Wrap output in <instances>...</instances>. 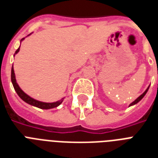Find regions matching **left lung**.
<instances>
[{
  "mask_svg": "<svg viewBox=\"0 0 158 158\" xmlns=\"http://www.w3.org/2000/svg\"><path fill=\"white\" fill-rule=\"evenodd\" d=\"M149 87H150V85L148 87V89H146V90H145L144 93H143V94H141V95H140V96L139 97V98H138L137 99H135V101L133 102H131V103L130 104V106H131L135 105V104H137L138 102H139L141 101V99H142L143 98V97H144L145 95H146V94H147V92H148V89H149Z\"/></svg>",
  "mask_w": 158,
  "mask_h": 158,
  "instance_id": "obj_1",
  "label": "left lung"
}]
</instances>
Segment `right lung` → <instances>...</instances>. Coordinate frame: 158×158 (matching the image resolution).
I'll return each instance as SVG.
<instances>
[{
	"instance_id": "obj_1",
	"label": "right lung",
	"mask_w": 158,
	"mask_h": 158,
	"mask_svg": "<svg viewBox=\"0 0 158 158\" xmlns=\"http://www.w3.org/2000/svg\"><path fill=\"white\" fill-rule=\"evenodd\" d=\"M23 39H24V38H22V39H21V42H22ZM19 48H20V46H19V48L16 50L15 55L17 54V53L19 52ZM15 55H14V56H15ZM11 82H12V84H13L14 89H15V92L17 93L19 97L23 102H25L26 103L29 104V105H32L33 106H36V107L40 108V109L48 110V109H52V108L57 107L58 106H60L62 103V102H63V100H64V98H61L60 100H59V101L54 102H43L38 101V100H36V99L31 98L30 96H28V94H26L25 93L19 88V84H17L13 66H12V69H11Z\"/></svg>"
}]
</instances>
